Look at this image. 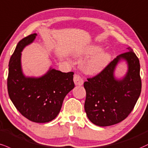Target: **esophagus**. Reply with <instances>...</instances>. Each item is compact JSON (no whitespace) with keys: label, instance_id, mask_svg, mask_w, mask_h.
Instances as JSON below:
<instances>
[{"label":"esophagus","instance_id":"34e87169","mask_svg":"<svg viewBox=\"0 0 148 148\" xmlns=\"http://www.w3.org/2000/svg\"><path fill=\"white\" fill-rule=\"evenodd\" d=\"M74 84L76 85H83V80L82 78L78 74H74Z\"/></svg>","mask_w":148,"mask_h":148}]
</instances>
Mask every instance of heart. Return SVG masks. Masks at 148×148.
<instances>
[{
	"label": "heart",
	"instance_id": "heart-1",
	"mask_svg": "<svg viewBox=\"0 0 148 148\" xmlns=\"http://www.w3.org/2000/svg\"><path fill=\"white\" fill-rule=\"evenodd\" d=\"M101 49L100 45H90L81 51L74 53L76 56H90L82 64V69L85 74L97 75L102 72L109 63L111 58L110 54L106 51H101Z\"/></svg>",
	"mask_w": 148,
	"mask_h": 148
}]
</instances>
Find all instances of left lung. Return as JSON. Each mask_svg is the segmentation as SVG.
Here are the masks:
<instances>
[{
	"instance_id": "left-lung-1",
	"label": "left lung",
	"mask_w": 148,
	"mask_h": 148,
	"mask_svg": "<svg viewBox=\"0 0 148 148\" xmlns=\"http://www.w3.org/2000/svg\"><path fill=\"white\" fill-rule=\"evenodd\" d=\"M119 55L100 74L84 83L85 111L89 120L101 127L119 123L132 111L141 92L140 63L130 47ZM125 61L128 70L122 78L115 76L118 64Z\"/></svg>"
}]
</instances>
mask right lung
Here are the masks:
<instances>
[{"instance_id": "1", "label": "right lung", "mask_w": 148, "mask_h": 148, "mask_svg": "<svg viewBox=\"0 0 148 148\" xmlns=\"http://www.w3.org/2000/svg\"><path fill=\"white\" fill-rule=\"evenodd\" d=\"M36 36H28L16 45L9 63L8 90L10 99L23 116L35 123H47L58 116L65 96L74 88V72H62L50 67L39 77L25 75L21 52Z\"/></svg>"}]
</instances>
